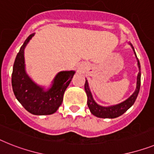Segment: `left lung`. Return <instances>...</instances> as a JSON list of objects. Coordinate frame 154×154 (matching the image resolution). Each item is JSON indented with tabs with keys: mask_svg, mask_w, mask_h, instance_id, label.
Masks as SVG:
<instances>
[{
	"mask_svg": "<svg viewBox=\"0 0 154 154\" xmlns=\"http://www.w3.org/2000/svg\"><path fill=\"white\" fill-rule=\"evenodd\" d=\"M131 48L134 50L132 45H131ZM135 52V50H134ZM136 56V54H135ZM137 58V56H136ZM137 61H138V66H139V73L137 76V84H136V89H135V92L133 93L131 96L129 97L127 100L124 101L123 103L117 104V105L112 106L109 107H103L101 106L98 105L92 98V95L91 94V91L89 90L87 80L85 81V89L86 91L88 97V106L89 107V109L91 111V113L93 115H95L96 117H100V118H116V117H120L121 115L125 113L128 109L134 104L135 99H136L138 94L139 92V89H140V84H141V68H140V63H139V59L137 58Z\"/></svg>",
	"mask_w": 154,
	"mask_h": 154,
	"instance_id": "obj_1",
	"label": "left lung"
}]
</instances>
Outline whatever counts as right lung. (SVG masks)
Wrapping results in <instances>:
<instances>
[{
  "mask_svg": "<svg viewBox=\"0 0 154 154\" xmlns=\"http://www.w3.org/2000/svg\"><path fill=\"white\" fill-rule=\"evenodd\" d=\"M34 33L27 37L16 55L11 75L12 89L18 101L26 109L34 115H50L59 109L63 95L74 75V71L59 72L51 88L47 91L33 83L26 73L24 49Z\"/></svg>",
  "mask_w": 154,
  "mask_h": 154,
  "instance_id": "right-lung-1",
  "label": "right lung"
}]
</instances>
